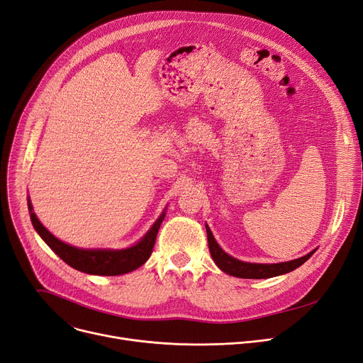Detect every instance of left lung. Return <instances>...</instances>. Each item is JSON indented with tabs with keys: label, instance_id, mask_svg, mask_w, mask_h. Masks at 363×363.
<instances>
[{
	"label": "left lung",
	"instance_id": "left-lung-1",
	"mask_svg": "<svg viewBox=\"0 0 363 363\" xmlns=\"http://www.w3.org/2000/svg\"><path fill=\"white\" fill-rule=\"evenodd\" d=\"M206 231H207V242H208V250H211L212 259L218 264V268L231 277L237 278H245V279H264V278H272L278 275L289 274L294 269H297L298 266H301L311 256L316 252L312 250L311 253L304 255L298 259L289 260V262H281V263H250V262H242L238 260L228 253H225L218 241L215 240L211 228L206 225Z\"/></svg>",
	"mask_w": 363,
	"mask_h": 363
}]
</instances>
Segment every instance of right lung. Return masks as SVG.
<instances>
[{"label": "right lung", "mask_w": 363, "mask_h": 363, "mask_svg": "<svg viewBox=\"0 0 363 363\" xmlns=\"http://www.w3.org/2000/svg\"><path fill=\"white\" fill-rule=\"evenodd\" d=\"M28 208L35 231L45 241L50 249L63 259L73 269L81 271L89 275H104L114 277L132 272L143 266L151 256L152 247H155L159 228L166 216V207L157 220L151 225L145 235L133 245L126 249H79V247L70 245L57 237H54L47 228L36 218L30 197H28Z\"/></svg>", "instance_id": "obj_1"}]
</instances>
